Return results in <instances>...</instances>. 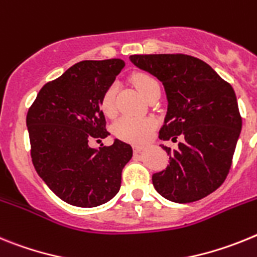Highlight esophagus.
Segmentation results:
<instances>
[{"instance_id": "esophagus-1", "label": "esophagus", "mask_w": 257, "mask_h": 257, "mask_svg": "<svg viewBox=\"0 0 257 257\" xmlns=\"http://www.w3.org/2000/svg\"><path fill=\"white\" fill-rule=\"evenodd\" d=\"M142 150H144V147L140 146V145H136V146H135V154H140Z\"/></svg>"}]
</instances>
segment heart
<instances>
[{
    "label": "heart",
    "mask_w": 257,
    "mask_h": 257,
    "mask_svg": "<svg viewBox=\"0 0 257 257\" xmlns=\"http://www.w3.org/2000/svg\"><path fill=\"white\" fill-rule=\"evenodd\" d=\"M132 82L137 90L145 98L150 94L155 88H159V84L149 73H135L132 76ZM101 108L106 115H113L116 111V85L111 84L107 86L101 98ZM156 122L153 117L144 116H122L113 124V133L117 138L128 142L141 144L149 140L155 128Z\"/></svg>",
    "instance_id": "obj_1"
}]
</instances>
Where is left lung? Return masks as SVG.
<instances>
[{"label": "left lung", "mask_w": 257, "mask_h": 257, "mask_svg": "<svg viewBox=\"0 0 257 257\" xmlns=\"http://www.w3.org/2000/svg\"><path fill=\"white\" fill-rule=\"evenodd\" d=\"M129 59L164 85L168 99L160 140L182 141L162 146L169 166L153 175L156 191L176 203H191L221 186L230 171L242 129L234 89L211 66L186 54H141Z\"/></svg>", "instance_id": "1"}]
</instances>
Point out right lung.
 <instances>
[{
  "label": "right lung",
  "instance_id": "add662e5",
  "mask_svg": "<svg viewBox=\"0 0 257 257\" xmlns=\"http://www.w3.org/2000/svg\"><path fill=\"white\" fill-rule=\"evenodd\" d=\"M124 66L121 59L73 64L42 86L27 112L35 169L68 204L101 206L119 191L132 146L116 140L97 150L89 142L110 135L101 98Z\"/></svg>",
  "mask_w": 257,
  "mask_h": 257
}]
</instances>
